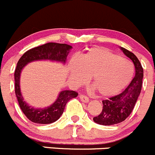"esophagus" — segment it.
<instances>
[{"label":"esophagus","mask_w":155,"mask_h":155,"mask_svg":"<svg viewBox=\"0 0 155 155\" xmlns=\"http://www.w3.org/2000/svg\"><path fill=\"white\" fill-rule=\"evenodd\" d=\"M79 98L81 99V100L84 102H89V98L87 97V96L83 94H80L79 95Z\"/></svg>","instance_id":"esophagus-1"}]
</instances>
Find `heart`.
Listing matches in <instances>:
<instances>
[{"instance_id": "obj_1", "label": "heart", "mask_w": 155, "mask_h": 155, "mask_svg": "<svg viewBox=\"0 0 155 155\" xmlns=\"http://www.w3.org/2000/svg\"><path fill=\"white\" fill-rule=\"evenodd\" d=\"M134 74L130 61L104 47L88 49L80 59H72L68 67L71 84L81 86L91 79L92 84L102 97H109L124 89Z\"/></svg>"}]
</instances>
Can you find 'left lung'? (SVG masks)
<instances>
[{
  "label": "left lung",
  "mask_w": 155,
  "mask_h": 155,
  "mask_svg": "<svg viewBox=\"0 0 155 155\" xmlns=\"http://www.w3.org/2000/svg\"><path fill=\"white\" fill-rule=\"evenodd\" d=\"M120 50L133 62L136 74L128 87L120 94L102 101V112L93 117L94 122L101 125L110 126L126 120L133 111L142 90L143 68L140 62L132 52L124 47H120Z\"/></svg>",
  "instance_id": "1"
}]
</instances>
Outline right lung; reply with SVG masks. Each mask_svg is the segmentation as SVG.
<instances>
[{
    "mask_svg": "<svg viewBox=\"0 0 155 155\" xmlns=\"http://www.w3.org/2000/svg\"><path fill=\"white\" fill-rule=\"evenodd\" d=\"M72 47L65 44L47 43L25 52L18 61L14 73L15 93L22 112L31 121L36 124H47L56 121L63 113L67 102L77 97L78 93L73 90L60 92L57 99L50 106L45 108H35L23 100L20 91V74L28 63L38 60H50L65 63L67 56Z\"/></svg>",
    "mask_w": 155,
    "mask_h": 155,
    "instance_id": "right-lung-1",
    "label": "right lung"
}]
</instances>
